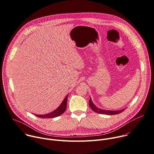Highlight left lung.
<instances>
[{"mask_svg": "<svg viewBox=\"0 0 154 154\" xmlns=\"http://www.w3.org/2000/svg\"><path fill=\"white\" fill-rule=\"evenodd\" d=\"M89 106L94 111L99 114H106V115H114V114H117L123 112L125 109H121V110H119V111H110V110H105V109H101L100 108H97L92 102L91 97H90V100H89Z\"/></svg>", "mask_w": 154, "mask_h": 154, "instance_id": "left-lung-1", "label": "left lung"}]
</instances>
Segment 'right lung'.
Masks as SVG:
<instances>
[{"label": "right lung", "mask_w": 154, "mask_h": 154, "mask_svg": "<svg viewBox=\"0 0 154 154\" xmlns=\"http://www.w3.org/2000/svg\"><path fill=\"white\" fill-rule=\"evenodd\" d=\"M67 98H68V95H66V96L65 97V98H64V100H63V101L62 102V103L60 105V106L56 110L53 111V112L48 113L46 114H44V115L36 114L35 116L38 117L46 118H46H53V117H58V116H60L66 110V103H67Z\"/></svg>", "instance_id": "right-lung-1"}]
</instances>
